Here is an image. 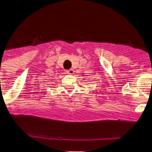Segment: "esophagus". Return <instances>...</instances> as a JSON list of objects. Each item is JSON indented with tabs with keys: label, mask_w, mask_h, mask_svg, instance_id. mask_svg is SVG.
Returning a JSON list of instances; mask_svg holds the SVG:
<instances>
[{
	"label": "esophagus",
	"mask_w": 152,
	"mask_h": 152,
	"mask_svg": "<svg viewBox=\"0 0 152 152\" xmlns=\"http://www.w3.org/2000/svg\"><path fill=\"white\" fill-rule=\"evenodd\" d=\"M67 73L69 74V75H74L75 74V71H74L73 69H70V70L67 71Z\"/></svg>",
	"instance_id": "obj_1"
}]
</instances>
